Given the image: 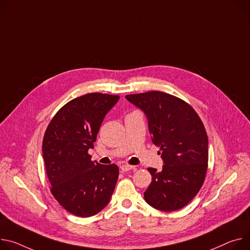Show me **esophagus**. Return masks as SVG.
Segmentation results:
<instances>
[{
  "mask_svg": "<svg viewBox=\"0 0 250 250\" xmlns=\"http://www.w3.org/2000/svg\"><path fill=\"white\" fill-rule=\"evenodd\" d=\"M120 168H121V170H122V171L125 172V171H128V170H130V169H133V168H134V167L129 166V165H123V166H121V167H120Z\"/></svg>",
  "mask_w": 250,
  "mask_h": 250,
  "instance_id": "1",
  "label": "esophagus"
}]
</instances>
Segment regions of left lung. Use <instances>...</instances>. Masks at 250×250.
<instances>
[{
  "mask_svg": "<svg viewBox=\"0 0 250 250\" xmlns=\"http://www.w3.org/2000/svg\"><path fill=\"white\" fill-rule=\"evenodd\" d=\"M125 98L145 111L165 164L162 171L147 168L152 179L146 201L162 211L183 208L197 194L208 171V139L200 118L185 101L158 90Z\"/></svg>",
  "mask_w": 250,
  "mask_h": 250,
  "instance_id": "left-lung-1",
  "label": "left lung"
}]
</instances>
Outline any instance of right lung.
<instances>
[{"label":"right lung","instance_id":"1","mask_svg":"<svg viewBox=\"0 0 250 250\" xmlns=\"http://www.w3.org/2000/svg\"><path fill=\"white\" fill-rule=\"evenodd\" d=\"M120 96L90 93L65 104L50 122L42 140V157L51 192L61 206L80 217L104 208L115 190L119 167L94 163L88 149L107 111Z\"/></svg>","mask_w":250,"mask_h":250}]
</instances>
